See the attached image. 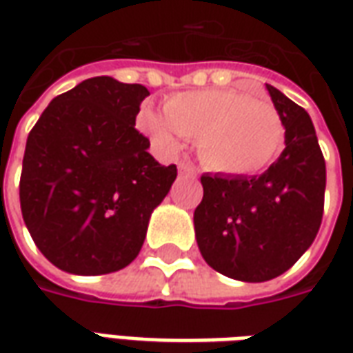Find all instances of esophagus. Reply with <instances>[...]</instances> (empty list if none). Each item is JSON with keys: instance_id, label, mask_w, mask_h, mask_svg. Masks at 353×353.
<instances>
[{"instance_id": "1", "label": "esophagus", "mask_w": 353, "mask_h": 353, "mask_svg": "<svg viewBox=\"0 0 353 353\" xmlns=\"http://www.w3.org/2000/svg\"><path fill=\"white\" fill-rule=\"evenodd\" d=\"M179 172H181V174H189V176H196V168L192 166L191 162L187 161L179 162Z\"/></svg>"}]
</instances>
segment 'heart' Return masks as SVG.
I'll list each match as a JSON object with an SVG mask.
<instances>
[{
  "label": "heart",
  "mask_w": 353,
  "mask_h": 353,
  "mask_svg": "<svg viewBox=\"0 0 353 353\" xmlns=\"http://www.w3.org/2000/svg\"><path fill=\"white\" fill-rule=\"evenodd\" d=\"M141 126L168 149L199 139L204 166L223 176H253L270 166L285 141V124L272 103L234 88L172 96L164 113L145 108Z\"/></svg>",
  "instance_id": "1"
}]
</instances>
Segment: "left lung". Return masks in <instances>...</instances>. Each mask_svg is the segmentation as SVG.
Segmentation results:
<instances>
[{
  "mask_svg": "<svg viewBox=\"0 0 353 353\" xmlns=\"http://www.w3.org/2000/svg\"><path fill=\"white\" fill-rule=\"evenodd\" d=\"M285 124V149L261 176L204 174L194 234L214 270L240 281H266L301 259L323 217L325 161L310 115L266 85Z\"/></svg>",
  "mask_w": 353,
  "mask_h": 353,
  "instance_id": "left-lung-1",
  "label": "left lung"
}]
</instances>
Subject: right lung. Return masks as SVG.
<instances>
[{
    "label": "right lung",
    "instance_id": "1",
    "mask_svg": "<svg viewBox=\"0 0 353 353\" xmlns=\"http://www.w3.org/2000/svg\"><path fill=\"white\" fill-rule=\"evenodd\" d=\"M143 85L101 75L50 101L30 132L20 208L39 252L79 276L117 272L138 257L176 164L154 161L136 115Z\"/></svg>",
    "mask_w": 353,
    "mask_h": 353
}]
</instances>
